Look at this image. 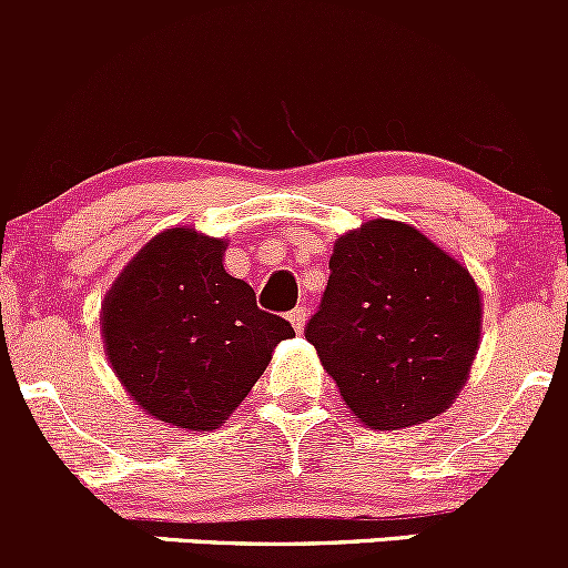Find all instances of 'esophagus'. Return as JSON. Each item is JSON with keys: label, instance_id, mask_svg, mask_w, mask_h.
Listing matches in <instances>:
<instances>
[{"label": "esophagus", "instance_id": "obj_1", "mask_svg": "<svg viewBox=\"0 0 568 568\" xmlns=\"http://www.w3.org/2000/svg\"><path fill=\"white\" fill-rule=\"evenodd\" d=\"M306 317H308L306 306H295V308H292V312H290V323H292V328L297 331V334H301L303 325H306Z\"/></svg>", "mask_w": 568, "mask_h": 568}]
</instances>
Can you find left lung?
<instances>
[{"mask_svg": "<svg viewBox=\"0 0 568 568\" xmlns=\"http://www.w3.org/2000/svg\"><path fill=\"white\" fill-rule=\"evenodd\" d=\"M306 339L364 425L397 430L450 408L480 342L467 267L408 223L375 217L336 240Z\"/></svg>", "mask_w": 568, "mask_h": 568, "instance_id": "8db88e82", "label": "left lung"}]
</instances>
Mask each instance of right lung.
I'll return each mask as SVG.
<instances>
[{
	"label": "right lung",
	"mask_w": 568,
	"mask_h": 568,
	"mask_svg": "<svg viewBox=\"0 0 568 568\" xmlns=\"http://www.w3.org/2000/svg\"><path fill=\"white\" fill-rule=\"evenodd\" d=\"M226 243L195 229L156 234L101 303L106 358L151 417L212 430L232 417L265 373L273 347L295 336L256 306L223 267Z\"/></svg>",
	"instance_id": "1"
}]
</instances>
